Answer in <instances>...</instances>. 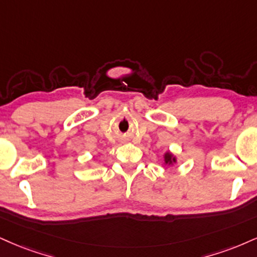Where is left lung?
Returning <instances> with one entry per match:
<instances>
[{
    "instance_id": "left-lung-1",
    "label": "left lung",
    "mask_w": 257,
    "mask_h": 257,
    "mask_svg": "<svg viewBox=\"0 0 257 257\" xmlns=\"http://www.w3.org/2000/svg\"><path fill=\"white\" fill-rule=\"evenodd\" d=\"M164 162H165L166 165H172V164H175L176 162H177V159H176V157L172 153L166 152L165 154H164Z\"/></svg>"
}]
</instances>
